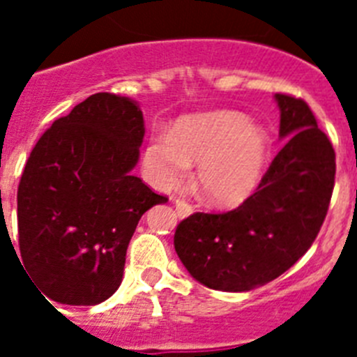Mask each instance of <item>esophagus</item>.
<instances>
[{
  "mask_svg": "<svg viewBox=\"0 0 357 357\" xmlns=\"http://www.w3.org/2000/svg\"><path fill=\"white\" fill-rule=\"evenodd\" d=\"M175 207H176V214H178L181 218H188L189 214L193 213V207L189 206V204H185L184 200H176Z\"/></svg>",
  "mask_w": 357,
  "mask_h": 357,
  "instance_id": "34e87169",
  "label": "esophagus"
}]
</instances>
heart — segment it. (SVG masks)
I'll return each instance as SVG.
<instances>
[{
    "label": "heart",
    "mask_w": 357,
    "mask_h": 357,
    "mask_svg": "<svg viewBox=\"0 0 357 357\" xmlns=\"http://www.w3.org/2000/svg\"><path fill=\"white\" fill-rule=\"evenodd\" d=\"M268 159V135L239 112H211L181 121L169 137H155L144 151L151 184L168 189L188 181L198 166V185L216 207H236L254 193Z\"/></svg>",
    "instance_id": "1"
}]
</instances>
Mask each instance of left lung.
<instances>
[{
  "label": "left lung",
  "instance_id": "left-lung-1",
  "mask_svg": "<svg viewBox=\"0 0 357 357\" xmlns=\"http://www.w3.org/2000/svg\"><path fill=\"white\" fill-rule=\"evenodd\" d=\"M280 137L255 193L227 213H195L175 230L188 272L211 289L248 291L289 270L317 239L327 216L336 153L302 98L277 93Z\"/></svg>",
  "mask_w": 357,
  "mask_h": 357
}]
</instances>
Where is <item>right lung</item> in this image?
<instances>
[{
    "instance_id": "right-lung-1",
    "label": "right lung",
    "mask_w": 357,
    "mask_h": 357,
    "mask_svg": "<svg viewBox=\"0 0 357 357\" xmlns=\"http://www.w3.org/2000/svg\"><path fill=\"white\" fill-rule=\"evenodd\" d=\"M143 137L139 107L96 93L33 146L17 188L19 252L44 296L96 305L119 288L141 216L168 200L132 175Z\"/></svg>"
}]
</instances>
